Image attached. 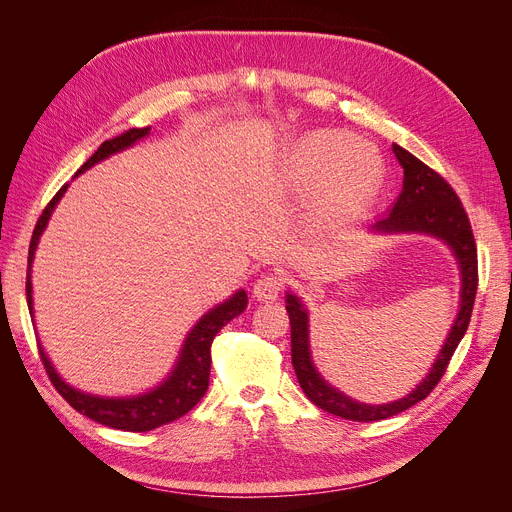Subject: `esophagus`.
I'll list each match as a JSON object with an SVG mask.
<instances>
[{
  "instance_id": "1",
  "label": "esophagus",
  "mask_w": 512,
  "mask_h": 512,
  "mask_svg": "<svg viewBox=\"0 0 512 512\" xmlns=\"http://www.w3.org/2000/svg\"><path fill=\"white\" fill-rule=\"evenodd\" d=\"M282 290V280L277 275H265L260 277L254 286V297L256 301H275L280 297Z\"/></svg>"
}]
</instances>
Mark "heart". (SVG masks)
Returning <instances> with one entry per match:
<instances>
[{
  "label": "heart",
  "mask_w": 512,
  "mask_h": 512,
  "mask_svg": "<svg viewBox=\"0 0 512 512\" xmlns=\"http://www.w3.org/2000/svg\"><path fill=\"white\" fill-rule=\"evenodd\" d=\"M280 175L290 192L318 188V220L335 222L361 215L382 190L384 160L367 143L342 130L305 132L282 153Z\"/></svg>",
  "instance_id": "1"
}]
</instances>
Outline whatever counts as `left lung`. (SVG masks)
<instances>
[{
	"label": "left lung",
	"mask_w": 512,
	"mask_h": 512,
	"mask_svg": "<svg viewBox=\"0 0 512 512\" xmlns=\"http://www.w3.org/2000/svg\"><path fill=\"white\" fill-rule=\"evenodd\" d=\"M397 162L404 168V190L395 200L393 209L384 220L371 226L380 235H401V232H416V235H431L444 241L451 247L457 258L461 273V292H459V312L448 333L446 342L433 361L429 374L423 382L416 384V389L406 397H401L391 404H363L348 395H344L333 384L324 380L314 367L312 352H309V316L297 294L286 292V312L290 316V346H292V367L303 393L309 401H314L324 412L348 418V421H382V418L395 416L412 408L418 401H423L440 378L444 376L446 365L457 350L461 337L466 335L476 286H478V260H476V243L472 235V226L468 213L463 209L459 196L451 185L440 177L436 170H431L418 158H414L404 147L393 145Z\"/></svg>",
	"instance_id": "left-lung-1"
}]
</instances>
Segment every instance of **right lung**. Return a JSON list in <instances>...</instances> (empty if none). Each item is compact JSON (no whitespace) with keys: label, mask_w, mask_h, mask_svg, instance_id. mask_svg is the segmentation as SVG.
I'll list each match as a JSON object with an SVG mask.
<instances>
[{"label":"right lung","mask_w":512,"mask_h":512,"mask_svg":"<svg viewBox=\"0 0 512 512\" xmlns=\"http://www.w3.org/2000/svg\"><path fill=\"white\" fill-rule=\"evenodd\" d=\"M149 130H151L149 126L147 128H132L128 132L111 138V141H104L94 156H91L79 168V173L76 175H81L94 164L111 158L113 153H119L123 149L136 145L138 141H143V138L149 136ZM66 190H68V183L53 196L51 203L46 205V209L42 211V215L38 218V224L34 228L32 243H29L25 288H27V307L32 316H34L32 262L36 256V247H38L42 232L46 230V224H49V220H51L57 203L61 200V196L66 194ZM245 307H247V294H245V290H237L224 303L209 309V312L194 324L188 337H185L181 352L177 356V363L173 369H170V374L158 386H153L151 391L141 393V395L100 397V395L83 393L61 380L51 359L44 354L42 346H40V359L44 363V369H46V374H49L53 386L59 391V395L64 397L76 412H81L87 418H91V421H96L106 427H113V429L151 431V429L166 425L170 421H177V418L188 414L198 404V401L203 399V395L209 389L213 337L218 335L220 329L226 327L232 318L243 314Z\"/></svg>","instance_id":"add662e5"}]
</instances>
